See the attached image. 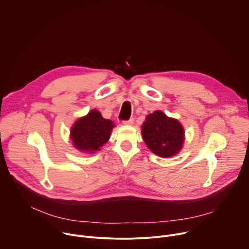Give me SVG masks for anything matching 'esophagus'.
Masks as SVG:
<instances>
[{
	"label": "esophagus",
	"instance_id": "obj_1",
	"mask_svg": "<svg viewBox=\"0 0 249 249\" xmlns=\"http://www.w3.org/2000/svg\"><path fill=\"white\" fill-rule=\"evenodd\" d=\"M133 122H134V119H133V118H130V119H128V120H124V121H123V124H124V125H132Z\"/></svg>",
	"mask_w": 249,
	"mask_h": 249
}]
</instances>
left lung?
<instances>
[{
  "label": "left lung",
  "mask_w": 249,
  "mask_h": 249,
  "mask_svg": "<svg viewBox=\"0 0 249 249\" xmlns=\"http://www.w3.org/2000/svg\"><path fill=\"white\" fill-rule=\"evenodd\" d=\"M142 135L154 154L168 158L181 149L184 132L178 121L166 117L161 111H155L143 123Z\"/></svg>",
  "instance_id": "1"
}]
</instances>
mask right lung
Instances as JSON below:
<instances>
[{
  "mask_svg": "<svg viewBox=\"0 0 249 249\" xmlns=\"http://www.w3.org/2000/svg\"><path fill=\"white\" fill-rule=\"evenodd\" d=\"M113 127L112 121L104 119L100 112L94 109L75 123L71 130V138L76 148L92 153L108 141Z\"/></svg>",
  "mask_w": 249,
  "mask_h": 249,
  "instance_id": "1",
  "label": "right lung"
}]
</instances>
